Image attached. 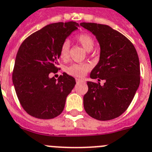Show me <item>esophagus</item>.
<instances>
[{"label": "esophagus", "mask_w": 152, "mask_h": 152, "mask_svg": "<svg viewBox=\"0 0 152 152\" xmlns=\"http://www.w3.org/2000/svg\"><path fill=\"white\" fill-rule=\"evenodd\" d=\"M76 81H77V83H80V82H84V80H83V79L76 78Z\"/></svg>", "instance_id": "esophagus-1"}]
</instances>
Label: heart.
<instances>
[{
	"label": "heart",
	"mask_w": 152,
	"mask_h": 152,
	"mask_svg": "<svg viewBox=\"0 0 152 152\" xmlns=\"http://www.w3.org/2000/svg\"><path fill=\"white\" fill-rule=\"evenodd\" d=\"M76 41L85 49L87 51L92 50L95 45V40L91 34L88 33H80L75 37ZM70 44L69 41H65L61 44L59 48V57L63 61L69 58ZM90 69V65L87 63H74L66 69L67 73L74 77H83Z\"/></svg>",
	"instance_id": "heart-1"
}]
</instances>
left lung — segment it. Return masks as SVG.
I'll use <instances>...</instances> for the list:
<instances>
[{
	"instance_id": "left-lung-1",
	"label": "left lung",
	"mask_w": 152,
	"mask_h": 152,
	"mask_svg": "<svg viewBox=\"0 0 152 152\" xmlns=\"http://www.w3.org/2000/svg\"><path fill=\"white\" fill-rule=\"evenodd\" d=\"M98 40L101 52L99 63L87 81L88 91L83 96L86 112L99 121H109L121 115L128 108L140 83V65L131 41L106 25L82 22ZM105 80L104 86L99 81Z\"/></svg>"
}]
</instances>
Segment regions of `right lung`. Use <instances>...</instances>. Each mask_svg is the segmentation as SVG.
Wrapping results in <instances>:
<instances>
[{
  "label": "right lung",
  "instance_id": "right-lung-1",
  "mask_svg": "<svg viewBox=\"0 0 152 152\" xmlns=\"http://www.w3.org/2000/svg\"><path fill=\"white\" fill-rule=\"evenodd\" d=\"M77 26L75 22L50 24L29 35L19 47L12 83L21 105L31 116L52 119L63 111L66 97L76 82L66 73L58 80L49 75L60 69V46Z\"/></svg>",
  "mask_w": 152,
  "mask_h": 152
}]
</instances>
